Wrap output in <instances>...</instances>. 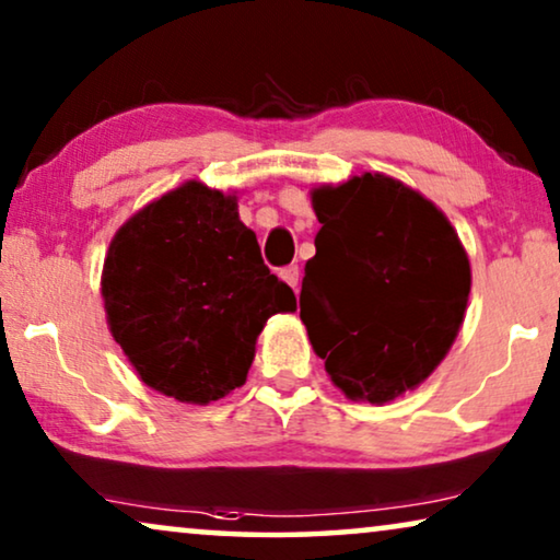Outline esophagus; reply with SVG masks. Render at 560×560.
Instances as JSON below:
<instances>
[{
  "label": "esophagus",
  "instance_id": "1",
  "mask_svg": "<svg viewBox=\"0 0 560 560\" xmlns=\"http://www.w3.org/2000/svg\"><path fill=\"white\" fill-rule=\"evenodd\" d=\"M281 279H284L294 292H300V266H287L284 271H281Z\"/></svg>",
  "mask_w": 560,
  "mask_h": 560
}]
</instances>
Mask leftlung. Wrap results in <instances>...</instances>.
Masks as SVG:
<instances>
[{
    "label": "left lung",
    "mask_w": 560,
    "mask_h": 560,
    "mask_svg": "<svg viewBox=\"0 0 560 560\" xmlns=\"http://www.w3.org/2000/svg\"><path fill=\"white\" fill-rule=\"evenodd\" d=\"M310 197L323 228L300 317L332 384L384 405L448 355L471 292L466 248L430 199L386 174L315 186Z\"/></svg>",
    "instance_id": "obj_1"
}]
</instances>
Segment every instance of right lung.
<instances>
[{
	"mask_svg": "<svg viewBox=\"0 0 560 560\" xmlns=\"http://www.w3.org/2000/svg\"><path fill=\"white\" fill-rule=\"evenodd\" d=\"M115 342L145 386L210 405L245 384L266 319L294 312L292 287L260 258L237 197L197 182L117 230L102 268Z\"/></svg>",
	"mask_w": 560,
	"mask_h": 560,
	"instance_id": "1",
	"label": "right lung"
}]
</instances>
